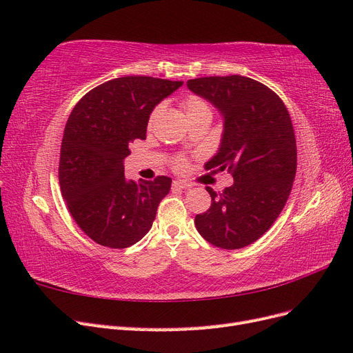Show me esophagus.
<instances>
[{"label":"esophagus","instance_id":"obj_1","mask_svg":"<svg viewBox=\"0 0 353 353\" xmlns=\"http://www.w3.org/2000/svg\"><path fill=\"white\" fill-rule=\"evenodd\" d=\"M174 187H178V188H191L193 187V184L188 183V181H183V179H178V181H174Z\"/></svg>","mask_w":353,"mask_h":353}]
</instances>
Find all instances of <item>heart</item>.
<instances>
[{
    "label": "heart",
    "mask_w": 353,
    "mask_h": 353,
    "mask_svg": "<svg viewBox=\"0 0 353 353\" xmlns=\"http://www.w3.org/2000/svg\"><path fill=\"white\" fill-rule=\"evenodd\" d=\"M183 109H184L185 116L188 117V119H190V117H193V116H197V114H212L209 103L206 100H203L201 97H199V95H188V97L183 101ZM160 110H162V105H157V108L152 112L150 123L154 122V119L157 117V114L160 113ZM174 165L176 168H183L185 165V160L184 159H176Z\"/></svg>",
    "instance_id": "obj_1"
}]
</instances>
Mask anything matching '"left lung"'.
Masks as SVG:
<instances>
[{
  "mask_svg": "<svg viewBox=\"0 0 353 353\" xmlns=\"http://www.w3.org/2000/svg\"><path fill=\"white\" fill-rule=\"evenodd\" d=\"M187 87L223 119L219 150L206 169H228L234 178L219 194L206 187L212 205L196 215V228L216 248H245L271 228L290 196L297 168L290 114L272 90L240 74L190 79Z\"/></svg>",
  "mask_w": 353,
  "mask_h": 353,
  "instance_id": "8db88e82",
  "label": "left lung"
}]
</instances>
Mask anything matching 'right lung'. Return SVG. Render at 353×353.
<instances>
[{
    "mask_svg": "<svg viewBox=\"0 0 353 353\" xmlns=\"http://www.w3.org/2000/svg\"><path fill=\"white\" fill-rule=\"evenodd\" d=\"M183 81L123 77L99 85L74 105L63 134L59 181L79 228L105 248L125 249L150 231L172 179H126L130 144L145 140L153 109Z\"/></svg>",
    "mask_w": 353,
    "mask_h": 353,
    "instance_id": "obj_1",
    "label": "right lung"
}]
</instances>
